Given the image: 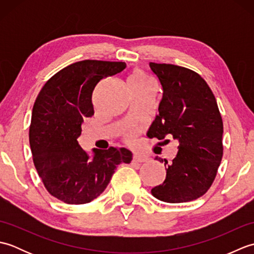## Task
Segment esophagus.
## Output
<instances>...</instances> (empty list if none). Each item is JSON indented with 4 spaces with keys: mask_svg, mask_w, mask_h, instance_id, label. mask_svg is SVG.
Masks as SVG:
<instances>
[{
    "mask_svg": "<svg viewBox=\"0 0 254 254\" xmlns=\"http://www.w3.org/2000/svg\"><path fill=\"white\" fill-rule=\"evenodd\" d=\"M147 157H145V156H141V155H134L133 156V161H135V163H145V161H147Z\"/></svg>",
    "mask_w": 254,
    "mask_h": 254,
    "instance_id": "1",
    "label": "esophagus"
}]
</instances>
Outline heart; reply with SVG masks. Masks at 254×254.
Listing matches in <instances>:
<instances>
[{
  "instance_id": "1",
  "label": "heart",
  "mask_w": 254,
  "mask_h": 254,
  "mask_svg": "<svg viewBox=\"0 0 254 254\" xmlns=\"http://www.w3.org/2000/svg\"><path fill=\"white\" fill-rule=\"evenodd\" d=\"M127 82L131 89L144 88V87H147L149 85H153V83L147 78L146 75H145L142 71H138V69H135V71L132 72V74L128 76ZM135 135H136L135 131L127 132L126 134L127 141L130 144H134V142H135Z\"/></svg>"
}]
</instances>
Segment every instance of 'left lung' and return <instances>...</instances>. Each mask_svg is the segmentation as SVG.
Wrapping results in <instances>:
<instances>
[{
  "label": "left lung",
  "mask_w": 254,
  "mask_h": 254,
  "mask_svg": "<svg viewBox=\"0 0 254 254\" xmlns=\"http://www.w3.org/2000/svg\"><path fill=\"white\" fill-rule=\"evenodd\" d=\"M149 67L163 87V98L147 136L171 135L179 143L171 163L156 157L165 163L167 175L152 194L167 203L190 202L204 195L216 177L223 157L222 116L213 91L197 73L166 63L150 62Z\"/></svg>",
  "instance_id": "obj_1"
}]
</instances>
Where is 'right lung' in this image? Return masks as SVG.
Wrapping results in <instances>:
<instances>
[{"instance_id": "obj_1", "label": "right lung", "mask_w": 254, "mask_h": 254, "mask_svg": "<svg viewBox=\"0 0 254 254\" xmlns=\"http://www.w3.org/2000/svg\"><path fill=\"white\" fill-rule=\"evenodd\" d=\"M124 62L84 60L62 68L48 80L32 108L29 143L38 175L52 196L66 204L93 201L109 185L117 166L130 164L127 148L80 147L85 118L94 115L93 91L102 78L126 68Z\"/></svg>"}]
</instances>
